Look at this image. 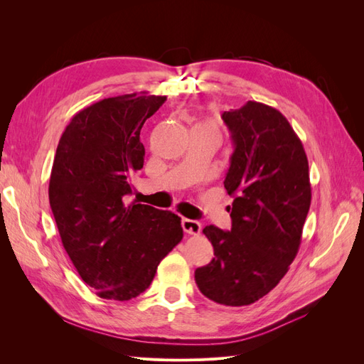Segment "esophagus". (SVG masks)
Returning a JSON list of instances; mask_svg holds the SVG:
<instances>
[{
  "instance_id": "34e87169",
  "label": "esophagus",
  "mask_w": 364,
  "mask_h": 364,
  "mask_svg": "<svg viewBox=\"0 0 364 364\" xmlns=\"http://www.w3.org/2000/svg\"><path fill=\"white\" fill-rule=\"evenodd\" d=\"M182 228L186 234L190 235H199L200 230H202V225L199 222H196V220L191 218H182Z\"/></svg>"
}]
</instances>
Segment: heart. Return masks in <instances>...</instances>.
<instances>
[{
  "instance_id": "b5f03b06",
  "label": "heart",
  "mask_w": 364,
  "mask_h": 364,
  "mask_svg": "<svg viewBox=\"0 0 364 364\" xmlns=\"http://www.w3.org/2000/svg\"><path fill=\"white\" fill-rule=\"evenodd\" d=\"M209 127H211V126H209Z\"/></svg>"
}]
</instances>
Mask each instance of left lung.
<instances>
[{
    "mask_svg": "<svg viewBox=\"0 0 364 364\" xmlns=\"http://www.w3.org/2000/svg\"><path fill=\"white\" fill-rule=\"evenodd\" d=\"M234 142L225 188L234 197L230 230L203 234L214 258L196 269L199 290L217 304L250 305L273 290L297 255L311 205L301 139L277 109L247 102L222 115Z\"/></svg>",
    "mask_w": 364,
    "mask_h": 364,
    "instance_id": "obj_1",
    "label": "left lung"
}]
</instances>
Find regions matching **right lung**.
I'll return each mask as SVG.
<instances>
[{"mask_svg":"<svg viewBox=\"0 0 364 364\" xmlns=\"http://www.w3.org/2000/svg\"><path fill=\"white\" fill-rule=\"evenodd\" d=\"M165 100L135 92L82 109L54 156L48 197L62 245L103 299L129 301L146 291L183 237L181 217L124 197L130 176L144 165L141 129Z\"/></svg>","mask_w":364,"mask_h":364,"instance_id":"right-lung-1","label":"right lung"}]
</instances>
